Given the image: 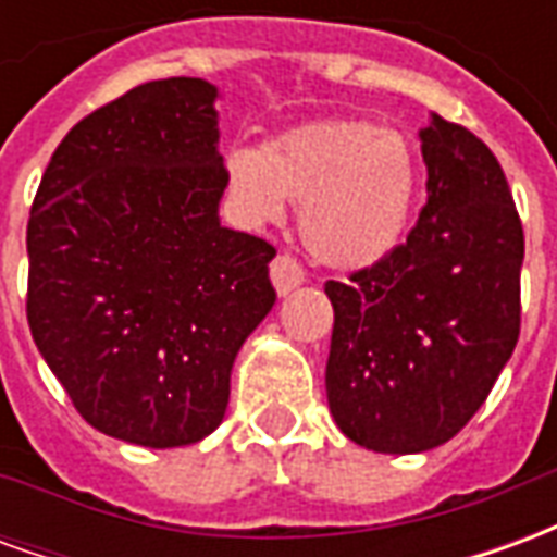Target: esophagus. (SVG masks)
<instances>
[{
  "instance_id": "esophagus-1",
  "label": "esophagus",
  "mask_w": 557,
  "mask_h": 557,
  "mask_svg": "<svg viewBox=\"0 0 557 557\" xmlns=\"http://www.w3.org/2000/svg\"><path fill=\"white\" fill-rule=\"evenodd\" d=\"M271 283L277 295H289L292 289H298L304 283V268L298 259H292L289 253H280L274 262H271Z\"/></svg>"
}]
</instances>
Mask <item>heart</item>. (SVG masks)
Returning a JSON list of instances; mask_svg holds the SVG:
<instances>
[{
    "label": "heart",
    "instance_id": "heart-1",
    "mask_svg": "<svg viewBox=\"0 0 557 557\" xmlns=\"http://www.w3.org/2000/svg\"><path fill=\"white\" fill-rule=\"evenodd\" d=\"M226 178L247 218L277 220L301 202V238L331 268L382 262L403 242L418 202L420 172L403 134L363 119H325L292 127L262 151L235 148Z\"/></svg>",
    "mask_w": 557,
    "mask_h": 557
}]
</instances>
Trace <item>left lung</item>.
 Wrapping results in <instances>:
<instances>
[{
    "label": "left lung",
    "instance_id": "left-lung-1",
    "mask_svg": "<svg viewBox=\"0 0 557 557\" xmlns=\"http://www.w3.org/2000/svg\"><path fill=\"white\" fill-rule=\"evenodd\" d=\"M426 206L382 262L327 280L331 414L375 454L450 442L486 403L519 339L522 220L502 163L471 131H420Z\"/></svg>",
    "mask_w": 557,
    "mask_h": 557
}]
</instances>
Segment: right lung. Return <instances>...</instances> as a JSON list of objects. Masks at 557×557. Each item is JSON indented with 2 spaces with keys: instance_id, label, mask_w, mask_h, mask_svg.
Instances as JSON below:
<instances>
[{
  "instance_id": "obj_1",
  "label": "right lung",
  "mask_w": 557,
  "mask_h": 557,
  "mask_svg": "<svg viewBox=\"0 0 557 557\" xmlns=\"http://www.w3.org/2000/svg\"><path fill=\"white\" fill-rule=\"evenodd\" d=\"M218 89L151 79L67 131L26 230V319L74 409L143 447L202 442L277 301V250L220 226Z\"/></svg>"
}]
</instances>
